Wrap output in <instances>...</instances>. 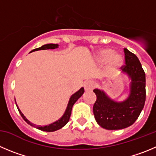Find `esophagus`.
<instances>
[{"label":"esophagus","instance_id":"1","mask_svg":"<svg viewBox=\"0 0 156 156\" xmlns=\"http://www.w3.org/2000/svg\"><path fill=\"white\" fill-rule=\"evenodd\" d=\"M84 88L86 91H91L94 88V83L91 80H87L84 82Z\"/></svg>","mask_w":156,"mask_h":156}]
</instances>
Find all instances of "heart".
Masks as SVG:
<instances>
[{
	"instance_id": "b5f03b06",
	"label": "heart",
	"mask_w": 156,
	"mask_h": 156,
	"mask_svg": "<svg viewBox=\"0 0 156 156\" xmlns=\"http://www.w3.org/2000/svg\"><path fill=\"white\" fill-rule=\"evenodd\" d=\"M97 59L99 62L104 63L108 61L109 66L112 68H117L122 65L123 58L119 54H114V51L110 48L102 49L98 52Z\"/></svg>"
}]
</instances>
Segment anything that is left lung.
<instances>
[{
	"label": "left lung",
	"mask_w": 156,
	"mask_h": 156,
	"mask_svg": "<svg viewBox=\"0 0 156 156\" xmlns=\"http://www.w3.org/2000/svg\"><path fill=\"white\" fill-rule=\"evenodd\" d=\"M126 65L122 74L129 78V94L126 100L116 101L103 90H93L97 100L93 106L96 122L103 129L119 130L132 126L139 118L145 101V74L139 58L124 48Z\"/></svg>",
	"instance_id": "8db88e82"
}]
</instances>
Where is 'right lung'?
<instances>
[{
  "instance_id": "add662e5",
  "label": "right lung",
  "mask_w": 156,
  "mask_h": 156,
  "mask_svg": "<svg viewBox=\"0 0 156 156\" xmlns=\"http://www.w3.org/2000/svg\"><path fill=\"white\" fill-rule=\"evenodd\" d=\"M58 46H59V45H58V44H44L43 46H41V47L37 48L32 50L30 52L35 51H40V50H48V49H56L58 48ZM84 92H85L84 88H81L78 91L74 93V94L70 97V99L69 101H68V105H67V108L66 109H65V112L63 114V115H62L59 119H58L57 121L54 122L53 123L49 124L48 126H36V125H34V123H31V122H30V121H29L28 119L24 115V114L21 112V111L19 109L18 106H17V104H16V105H17V109H18L19 112H20V114H21V117L23 118V119L27 122V124L33 126V127L36 128V129H39V130L44 131V132H55V131H57L58 130V129H62V127H64V126L68 123V121H69L70 116H71V109H72V107H73L74 104L78 101V98H81V96L84 94Z\"/></svg>"
}]
</instances>
